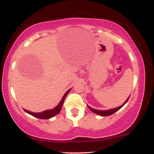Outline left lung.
I'll use <instances>...</instances> for the list:
<instances>
[{"instance_id": "obj_1", "label": "left lung", "mask_w": 154, "mask_h": 154, "mask_svg": "<svg viewBox=\"0 0 154 154\" xmlns=\"http://www.w3.org/2000/svg\"><path fill=\"white\" fill-rule=\"evenodd\" d=\"M130 96L128 97V98L125 100V102L122 105L120 106L119 107H116V108H114V109H109V110H104V111H101V110H98V109H93V108L90 107L89 106H88V108L90 109V110L91 111H93V113H95V114H98V115H100V116H109V115H111V114H114V113L116 112V111H117L118 110H119L120 109H121L122 107L124 105H125V103L128 102V100H129V98H130Z\"/></svg>"}]
</instances>
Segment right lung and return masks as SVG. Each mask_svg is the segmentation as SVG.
Instances as JSON below:
<instances>
[{"label": "right lung", "mask_w": 154, "mask_h": 154, "mask_svg": "<svg viewBox=\"0 0 154 154\" xmlns=\"http://www.w3.org/2000/svg\"><path fill=\"white\" fill-rule=\"evenodd\" d=\"M70 90H71V89L68 90V91L66 92V93L63 95L62 99L61 100V101L59 102V103L58 104V105L56 106V107L54 108V109H49V110H45L44 111H42V112H39V113L32 112V111H27V110H26V109H24V111L27 113V114H29L32 116H35V117L39 118V119H50V118L54 117V116H56V114H59V113L60 112V111H61V107H62V106H63V101H64L65 98H66L67 94L69 93Z\"/></svg>", "instance_id": "1"}]
</instances>
